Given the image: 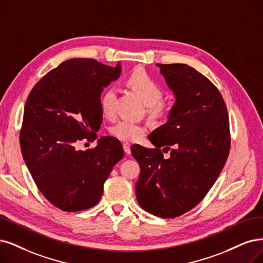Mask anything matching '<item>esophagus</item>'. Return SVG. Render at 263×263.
I'll return each instance as SVG.
<instances>
[{
	"label": "esophagus",
	"instance_id": "esophagus-1",
	"mask_svg": "<svg viewBox=\"0 0 263 263\" xmlns=\"http://www.w3.org/2000/svg\"><path fill=\"white\" fill-rule=\"evenodd\" d=\"M122 147H123V151L125 154H128V155L131 154V145L129 143H123Z\"/></svg>",
	"mask_w": 263,
	"mask_h": 263
}]
</instances>
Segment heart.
<instances>
[{"instance_id":"b5f03b06","label":"heart","mask_w":263,"mask_h":263,"mask_svg":"<svg viewBox=\"0 0 263 263\" xmlns=\"http://www.w3.org/2000/svg\"><path fill=\"white\" fill-rule=\"evenodd\" d=\"M126 82L131 89L140 96L143 103L148 106L152 115L162 116L166 112V107L160 102L163 95L161 86L146 71L142 69L133 71L128 77ZM116 94L114 87H107L100 97L101 109L104 116L109 117V118L115 115ZM145 132H146V126L130 120H121L110 128L112 137L128 142L138 141Z\"/></svg>"}]
</instances>
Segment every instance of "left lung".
<instances>
[{
  "label": "left lung",
  "mask_w": 263,
  "mask_h": 263,
  "mask_svg": "<svg viewBox=\"0 0 263 263\" xmlns=\"http://www.w3.org/2000/svg\"><path fill=\"white\" fill-rule=\"evenodd\" d=\"M157 66L176 103L167 122L148 135L155 148L133 145L131 153L141 167L135 189L139 205L169 219L207 195L224 167L231 138L226 103L209 79L185 64Z\"/></svg>",
  "instance_id": "obj_1"
}]
</instances>
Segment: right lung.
I'll list each match as a JSON object with an SVG mask.
<instances>
[{"label": "right lung", "instance_id": "right-lung-1", "mask_svg": "<svg viewBox=\"0 0 263 263\" xmlns=\"http://www.w3.org/2000/svg\"><path fill=\"white\" fill-rule=\"evenodd\" d=\"M121 65L110 67L92 58H72L47 72L29 94L21 130V148L28 170L44 197L64 211L95 206L115 164L123 158L121 143L102 137L94 141L103 111L104 87L117 80Z\"/></svg>", "mask_w": 263, "mask_h": 263}]
</instances>
